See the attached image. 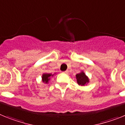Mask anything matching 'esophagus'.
Returning <instances> with one entry per match:
<instances>
[{
	"label": "esophagus",
	"mask_w": 125,
	"mask_h": 125,
	"mask_svg": "<svg viewBox=\"0 0 125 125\" xmlns=\"http://www.w3.org/2000/svg\"><path fill=\"white\" fill-rule=\"evenodd\" d=\"M63 73H68V71H67V70H66V71H65V72H63Z\"/></svg>",
	"instance_id": "34e87169"
}]
</instances>
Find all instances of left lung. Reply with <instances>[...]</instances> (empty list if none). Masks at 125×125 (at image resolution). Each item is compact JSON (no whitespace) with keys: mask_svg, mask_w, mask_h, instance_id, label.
<instances>
[{"mask_svg":"<svg viewBox=\"0 0 125 125\" xmlns=\"http://www.w3.org/2000/svg\"><path fill=\"white\" fill-rule=\"evenodd\" d=\"M75 76L77 82L79 85H85L89 82V79L83 72H81V73H77Z\"/></svg>","mask_w":125,"mask_h":125,"instance_id":"obj_1","label":"left lung"}]
</instances>
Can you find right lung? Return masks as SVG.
I'll list each match as a JSON object with an SVG mask.
<instances>
[{
    "mask_svg": "<svg viewBox=\"0 0 125 125\" xmlns=\"http://www.w3.org/2000/svg\"><path fill=\"white\" fill-rule=\"evenodd\" d=\"M53 75L54 74L52 75L51 73H43V75H42V81L44 83H48V81L50 80L51 77H53Z\"/></svg>",
    "mask_w": 125,
    "mask_h": 125,
    "instance_id": "obj_1",
    "label": "right lung"
}]
</instances>
